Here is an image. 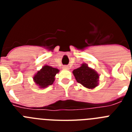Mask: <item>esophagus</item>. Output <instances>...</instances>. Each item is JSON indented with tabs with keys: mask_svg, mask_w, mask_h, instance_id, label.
Segmentation results:
<instances>
[{
	"mask_svg": "<svg viewBox=\"0 0 132 132\" xmlns=\"http://www.w3.org/2000/svg\"><path fill=\"white\" fill-rule=\"evenodd\" d=\"M63 69H69V67L67 66V65H64L63 67Z\"/></svg>",
	"mask_w": 132,
	"mask_h": 132,
	"instance_id": "obj_1",
	"label": "esophagus"
}]
</instances>
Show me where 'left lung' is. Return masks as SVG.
<instances>
[{
	"mask_svg": "<svg viewBox=\"0 0 132 132\" xmlns=\"http://www.w3.org/2000/svg\"><path fill=\"white\" fill-rule=\"evenodd\" d=\"M73 74L77 81L86 88L93 89L98 85L99 74L86 63L73 70Z\"/></svg>",
	"mask_w": 132,
	"mask_h": 132,
	"instance_id": "left-lung-1",
	"label": "left lung"
}]
</instances>
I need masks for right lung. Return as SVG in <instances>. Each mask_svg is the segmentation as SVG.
Segmentation results:
<instances>
[{
    "instance_id": "1",
    "label": "right lung",
    "mask_w": 132,
    "mask_h": 132,
    "mask_svg": "<svg viewBox=\"0 0 132 132\" xmlns=\"http://www.w3.org/2000/svg\"><path fill=\"white\" fill-rule=\"evenodd\" d=\"M59 72V70L49 65H44L38 71L33 77L36 85L40 88H45L53 83L55 79V75Z\"/></svg>"
}]
</instances>
